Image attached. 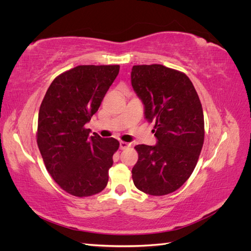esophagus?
Masks as SVG:
<instances>
[{
  "instance_id": "esophagus-1",
  "label": "esophagus",
  "mask_w": 251,
  "mask_h": 251,
  "mask_svg": "<svg viewBox=\"0 0 251 251\" xmlns=\"http://www.w3.org/2000/svg\"><path fill=\"white\" fill-rule=\"evenodd\" d=\"M130 147H131V144H130V143H127V142H126V141H120V143H119V148H120V150H126V149L130 148Z\"/></svg>"
}]
</instances>
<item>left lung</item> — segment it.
Listing matches in <instances>:
<instances>
[{
    "label": "left lung",
    "mask_w": 251,
    "mask_h": 251,
    "mask_svg": "<svg viewBox=\"0 0 251 251\" xmlns=\"http://www.w3.org/2000/svg\"><path fill=\"white\" fill-rule=\"evenodd\" d=\"M133 89L154 123L157 144H139L132 178L139 191L164 196L177 191L194 172L204 142V116L186 74L163 65L133 66Z\"/></svg>",
    "instance_id": "left-lung-1"
}]
</instances>
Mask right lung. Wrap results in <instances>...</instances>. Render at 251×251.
Returning a JSON list of instances; mask_svg holds the SVG:
<instances>
[{"label": "right lung", "instance_id": "1", "mask_svg": "<svg viewBox=\"0 0 251 251\" xmlns=\"http://www.w3.org/2000/svg\"><path fill=\"white\" fill-rule=\"evenodd\" d=\"M119 72V65H81L59 74L41 103L36 142L45 166L58 186L89 197L108 184L114 138L89 136L91 120Z\"/></svg>", "mask_w": 251, "mask_h": 251}]
</instances>
